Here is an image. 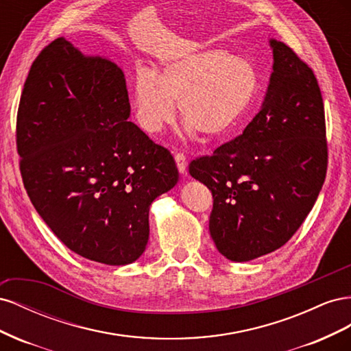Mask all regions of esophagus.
<instances>
[{
  "label": "esophagus",
  "mask_w": 351,
  "mask_h": 351,
  "mask_svg": "<svg viewBox=\"0 0 351 351\" xmlns=\"http://www.w3.org/2000/svg\"><path fill=\"white\" fill-rule=\"evenodd\" d=\"M174 159H176V162H177L178 171L182 173V174H186V168H187V158H186V155L182 154V152H176Z\"/></svg>",
  "instance_id": "esophagus-1"
}]
</instances>
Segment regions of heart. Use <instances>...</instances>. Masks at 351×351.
Masks as SVG:
<instances>
[{
	"label": "heart",
	"mask_w": 351,
	"mask_h": 351,
	"mask_svg": "<svg viewBox=\"0 0 351 351\" xmlns=\"http://www.w3.org/2000/svg\"><path fill=\"white\" fill-rule=\"evenodd\" d=\"M258 90L259 73L249 60L226 49H202L168 61L158 73L137 69L133 98L137 121L147 133L173 121L178 101L190 129L214 137L239 121Z\"/></svg>",
	"instance_id": "b5f03b06"
}]
</instances>
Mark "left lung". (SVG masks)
Segmentation results:
<instances>
[{
    "label": "left lung",
    "mask_w": 351,
    "mask_h": 351,
    "mask_svg": "<svg viewBox=\"0 0 351 351\" xmlns=\"http://www.w3.org/2000/svg\"><path fill=\"white\" fill-rule=\"evenodd\" d=\"M274 73L262 110L243 134L189 173L212 193L209 231L219 253L247 262L280 249L300 228L325 182L328 142L322 93L313 70L271 40Z\"/></svg>",
    "instance_id": "8db88e82"
}]
</instances>
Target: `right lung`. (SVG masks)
Masks as SVG:
<instances>
[{"label": "right lung", "mask_w": 351, "mask_h": 351, "mask_svg": "<svg viewBox=\"0 0 351 351\" xmlns=\"http://www.w3.org/2000/svg\"><path fill=\"white\" fill-rule=\"evenodd\" d=\"M124 73L64 38L32 62L20 97V174L38 214L80 256L127 265L145 252L149 206L178 180L174 158L129 121Z\"/></svg>", "instance_id": "right-lung-1"}]
</instances>
